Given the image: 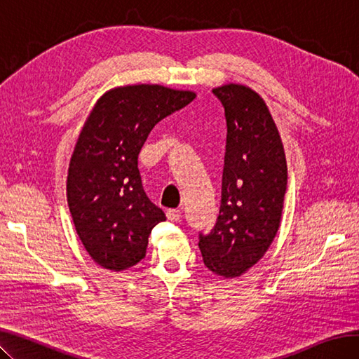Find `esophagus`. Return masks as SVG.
I'll use <instances>...</instances> for the list:
<instances>
[{"instance_id":"esophagus-1","label":"esophagus","mask_w":359,"mask_h":359,"mask_svg":"<svg viewBox=\"0 0 359 359\" xmlns=\"http://www.w3.org/2000/svg\"><path fill=\"white\" fill-rule=\"evenodd\" d=\"M165 216H168L169 221L175 222V221H178L180 217H181V212H180L178 208H170V210H168V212H165Z\"/></svg>"}]
</instances>
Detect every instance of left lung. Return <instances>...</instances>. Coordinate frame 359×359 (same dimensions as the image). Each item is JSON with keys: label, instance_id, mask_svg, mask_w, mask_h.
<instances>
[{"label": "left lung", "instance_id": "1", "mask_svg": "<svg viewBox=\"0 0 359 359\" xmlns=\"http://www.w3.org/2000/svg\"><path fill=\"white\" fill-rule=\"evenodd\" d=\"M224 104L226 152L221 210L215 229L199 236L204 265L236 278L247 273L277 236L287 186L280 134L265 100L242 83L213 88Z\"/></svg>", "mask_w": 359, "mask_h": 359}]
</instances>
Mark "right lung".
Returning <instances> with one entry per match:
<instances>
[{
    "label": "right lung",
    "instance_id": "obj_1",
    "mask_svg": "<svg viewBox=\"0 0 359 359\" xmlns=\"http://www.w3.org/2000/svg\"><path fill=\"white\" fill-rule=\"evenodd\" d=\"M196 97L163 85H123L94 103L77 137L67 175V201L76 233L103 269L137 265L154 226L165 221L146 196L138 154L160 120Z\"/></svg>",
    "mask_w": 359,
    "mask_h": 359
}]
</instances>
